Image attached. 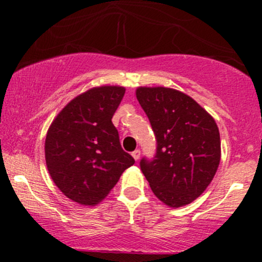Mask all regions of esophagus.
Wrapping results in <instances>:
<instances>
[{
    "mask_svg": "<svg viewBox=\"0 0 262 262\" xmlns=\"http://www.w3.org/2000/svg\"><path fill=\"white\" fill-rule=\"evenodd\" d=\"M132 156H133L135 161L139 160V159H140V150H134V151L132 152Z\"/></svg>",
    "mask_w": 262,
    "mask_h": 262,
    "instance_id": "34e87169",
    "label": "esophagus"
}]
</instances>
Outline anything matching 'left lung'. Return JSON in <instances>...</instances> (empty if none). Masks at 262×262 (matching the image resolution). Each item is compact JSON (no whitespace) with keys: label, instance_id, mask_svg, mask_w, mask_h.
<instances>
[{"label":"left lung","instance_id":"1","mask_svg":"<svg viewBox=\"0 0 262 262\" xmlns=\"http://www.w3.org/2000/svg\"><path fill=\"white\" fill-rule=\"evenodd\" d=\"M158 148L152 161H140L150 188L162 203L179 208L206 191L221 161L214 118L188 95L170 87H138Z\"/></svg>","mask_w":262,"mask_h":262}]
</instances>
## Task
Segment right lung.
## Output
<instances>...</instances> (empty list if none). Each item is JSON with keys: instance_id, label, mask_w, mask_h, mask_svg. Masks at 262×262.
I'll return each mask as SVG.
<instances>
[{"instance_id": "add662e5", "label": "right lung", "mask_w": 262, "mask_h": 262, "mask_svg": "<svg viewBox=\"0 0 262 262\" xmlns=\"http://www.w3.org/2000/svg\"><path fill=\"white\" fill-rule=\"evenodd\" d=\"M125 89L98 86L60 111L45 138V162L60 191L74 202L103 201L134 159L122 149L112 123Z\"/></svg>"}]
</instances>
